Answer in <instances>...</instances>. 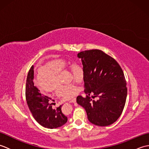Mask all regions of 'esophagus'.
<instances>
[{
  "instance_id": "esophagus-1",
  "label": "esophagus",
  "mask_w": 149,
  "mask_h": 149,
  "mask_svg": "<svg viewBox=\"0 0 149 149\" xmlns=\"http://www.w3.org/2000/svg\"><path fill=\"white\" fill-rule=\"evenodd\" d=\"M76 102V98H73L72 99L70 100L69 102Z\"/></svg>"
}]
</instances>
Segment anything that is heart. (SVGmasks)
Here are the masks:
<instances>
[{"mask_svg": "<svg viewBox=\"0 0 149 149\" xmlns=\"http://www.w3.org/2000/svg\"><path fill=\"white\" fill-rule=\"evenodd\" d=\"M69 63L63 59H54L46 63L37 69L36 81L38 86L46 93H52L56 89V93L65 99H71L80 93L79 88L74 84H63L61 73L67 68ZM74 79L80 83L83 81L84 72L79 65L72 68Z\"/></svg>", "mask_w": 149, "mask_h": 149, "instance_id": "heart-1", "label": "heart"}]
</instances>
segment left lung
Segmentation results:
<instances>
[{"mask_svg": "<svg viewBox=\"0 0 149 149\" xmlns=\"http://www.w3.org/2000/svg\"><path fill=\"white\" fill-rule=\"evenodd\" d=\"M34 66L28 72L26 85V98L28 107L36 121L43 127L54 129L67 122V117L61 111V106L54 109L50 97L43 96L34 85Z\"/></svg>", "mask_w": 149, "mask_h": 149, "instance_id": "left-lung-1", "label": "left lung"}]
</instances>
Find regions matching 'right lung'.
I'll return each mask as SVG.
<instances>
[{"label": "right lung", "instance_id": "obj_1", "mask_svg": "<svg viewBox=\"0 0 149 149\" xmlns=\"http://www.w3.org/2000/svg\"><path fill=\"white\" fill-rule=\"evenodd\" d=\"M84 72V93L77 102L85 109L93 124L107 126L115 122L124 108L127 89L122 68L116 60L98 49L78 53ZM92 95L96 100L91 99Z\"/></svg>", "mask_w": 149, "mask_h": 149}]
</instances>
